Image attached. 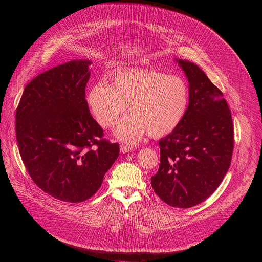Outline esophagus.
<instances>
[{"label":"esophagus","mask_w":262,"mask_h":262,"mask_svg":"<svg viewBox=\"0 0 262 262\" xmlns=\"http://www.w3.org/2000/svg\"><path fill=\"white\" fill-rule=\"evenodd\" d=\"M120 149H121V152H122L123 154H125V153H129L130 150H133V146L122 144V145L120 146Z\"/></svg>","instance_id":"obj_1"}]
</instances>
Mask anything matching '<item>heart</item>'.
Returning a JSON list of instances; mask_svg holds the SVG:
<instances>
[{
	"mask_svg": "<svg viewBox=\"0 0 262 262\" xmlns=\"http://www.w3.org/2000/svg\"><path fill=\"white\" fill-rule=\"evenodd\" d=\"M92 115L102 126L112 127L129 105L130 115L115 130L124 142L136 143L148 133L159 138L173 133L186 118L190 103L187 81L176 75L132 69L117 73L112 86L100 80L87 96Z\"/></svg>",
	"mask_w": 262,
	"mask_h": 262,
	"instance_id": "1",
	"label": "heart"
}]
</instances>
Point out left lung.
Listing matches in <instances>:
<instances>
[{
    "label": "left lung",
    "mask_w": 262,
    "mask_h": 262,
    "mask_svg": "<svg viewBox=\"0 0 262 262\" xmlns=\"http://www.w3.org/2000/svg\"><path fill=\"white\" fill-rule=\"evenodd\" d=\"M175 61L189 82V108L181 125L159 140V169L150 181L164 203L189 208L222 183L231 161L233 126L223 93L204 71L190 61Z\"/></svg>",
    "instance_id": "obj_1"
}]
</instances>
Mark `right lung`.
<instances>
[{"label": "right lung", "mask_w": 262, "mask_h": 262, "mask_svg": "<svg viewBox=\"0 0 262 262\" xmlns=\"http://www.w3.org/2000/svg\"><path fill=\"white\" fill-rule=\"evenodd\" d=\"M86 59L71 60L39 74L25 87L16 113V137L34 183L69 203L90 199L117 160L118 143L103 139L85 88Z\"/></svg>", "instance_id": "add662e5"}]
</instances>
